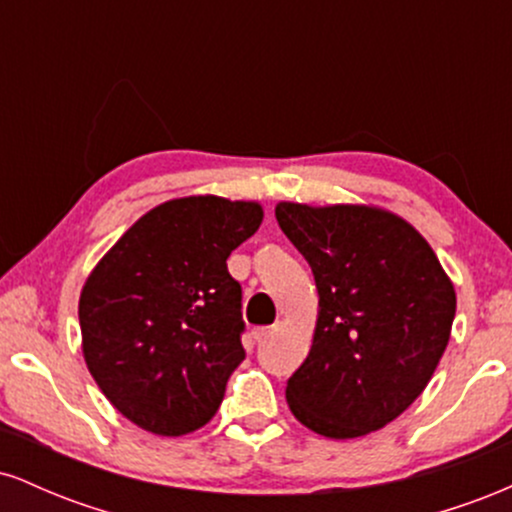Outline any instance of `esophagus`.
Returning <instances> with one entry per match:
<instances>
[{
  "label": "esophagus",
  "mask_w": 512,
  "mask_h": 512,
  "mask_svg": "<svg viewBox=\"0 0 512 512\" xmlns=\"http://www.w3.org/2000/svg\"><path fill=\"white\" fill-rule=\"evenodd\" d=\"M274 332H276L274 325H269V327H255V330H252V337H255V339H267V337H272Z\"/></svg>",
  "instance_id": "1"
}]
</instances>
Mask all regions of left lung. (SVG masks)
I'll use <instances>...</instances> for the list:
<instances>
[{"label": "left lung", "mask_w": 512, "mask_h": 512, "mask_svg": "<svg viewBox=\"0 0 512 512\" xmlns=\"http://www.w3.org/2000/svg\"><path fill=\"white\" fill-rule=\"evenodd\" d=\"M274 214L320 296L310 354L286 383L289 409L325 438L378 431L431 380L455 286L426 238L392 211L279 202Z\"/></svg>", "instance_id": "1"}]
</instances>
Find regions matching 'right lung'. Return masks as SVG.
<instances>
[{"label": "right lung", "mask_w": 512, "mask_h": 512, "mask_svg": "<svg viewBox=\"0 0 512 512\" xmlns=\"http://www.w3.org/2000/svg\"><path fill=\"white\" fill-rule=\"evenodd\" d=\"M257 202L170 199L127 228L79 298L84 361L125 419L156 436L197 431L245 358L240 284L226 260L260 228Z\"/></svg>", "instance_id": "add662e5"}]
</instances>
